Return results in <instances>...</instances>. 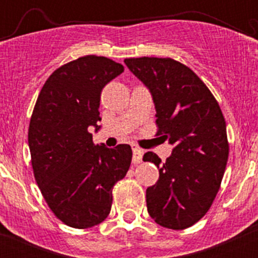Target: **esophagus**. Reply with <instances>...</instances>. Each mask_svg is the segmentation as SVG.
<instances>
[{
    "label": "esophagus",
    "mask_w": 258,
    "mask_h": 258,
    "mask_svg": "<svg viewBox=\"0 0 258 258\" xmlns=\"http://www.w3.org/2000/svg\"><path fill=\"white\" fill-rule=\"evenodd\" d=\"M131 147H132V152H134V158H132L134 163L142 162V156H144V150H141V148H140L139 146H136V145H132Z\"/></svg>",
    "instance_id": "esophagus-1"
}]
</instances>
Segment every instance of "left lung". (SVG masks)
<instances>
[{
  "mask_svg": "<svg viewBox=\"0 0 258 258\" xmlns=\"http://www.w3.org/2000/svg\"><path fill=\"white\" fill-rule=\"evenodd\" d=\"M124 63L152 95L156 135L175 146L163 163L145 153L160 171L146 189L147 211L162 227L184 230L206 215L220 189L228 158L225 117L209 87L181 62L140 57Z\"/></svg>",
  "mask_w": 258,
  "mask_h": 258,
  "instance_id": "8db88e82",
  "label": "left lung"
}]
</instances>
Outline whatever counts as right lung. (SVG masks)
Returning <instances> with one entry per match:
<instances>
[{"instance_id": "add662e5", "label": "right lung", "mask_w": 258, "mask_h": 258, "mask_svg": "<svg viewBox=\"0 0 258 258\" xmlns=\"http://www.w3.org/2000/svg\"><path fill=\"white\" fill-rule=\"evenodd\" d=\"M123 70L107 57H80L57 69L36 101L28 127L33 175L49 209L70 227L105 221L114 183L131 165L130 145H95L90 132L100 130L102 88Z\"/></svg>"}]
</instances>
